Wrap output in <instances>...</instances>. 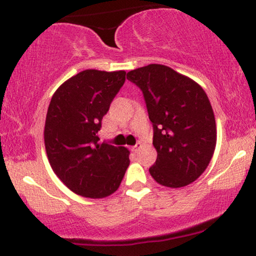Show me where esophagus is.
Returning a JSON list of instances; mask_svg holds the SVG:
<instances>
[{
    "label": "esophagus",
    "instance_id": "esophagus-1",
    "mask_svg": "<svg viewBox=\"0 0 256 256\" xmlns=\"http://www.w3.org/2000/svg\"><path fill=\"white\" fill-rule=\"evenodd\" d=\"M140 148H142V144H140V143H137L136 146H132V150H134V152H140Z\"/></svg>",
    "mask_w": 256,
    "mask_h": 256
}]
</instances>
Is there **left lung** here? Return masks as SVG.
Returning <instances> with one entry per match:
<instances>
[{
    "label": "left lung",
    "mask_w": 256,
    "mask_h": 256,
    "mask_svg": "<svg viewBox=\"0 0 256 256\" xmlns=\"http://www.w3.org/2000/svg\"><path fill=\"white\" fill-rule=\"evenodd\" d=\"M128 79L143 91L154 128L158 158L150 176L173 189L195 182L210 165L216 144V118L204 90L158 64L128 72Z\"/></svg>",
    "instance_id": "obj_1"
}]
</instances>
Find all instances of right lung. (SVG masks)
Segmentation results:
<instances>
[{"mask_svg":"<svg viewBox=\"0 0 256 256\" xmlns=\"http://www.w3.org/2000/svg\"><path fill=\"white\" fill-rule=\"evenodd\" d=\"M125 71L85 70L58 88L48 107L44 146L52 171L71 192L104 198L116 192L130 165L125 146L98 142L102 118Z\"/></svg>","mask_w":256,"mask_h":256,"instance_id":"1","label":"right lung"}]
</instances>
